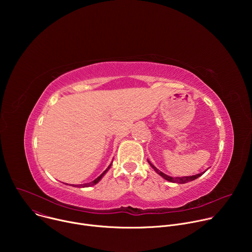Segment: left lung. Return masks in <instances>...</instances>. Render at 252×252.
<instances>
[{
    "label": "left lung",
    "mask_w": 252,
    "mask_h": 252,
    "mask_svg": "<svg viewBox=\"0 0 252 252\" xmlns=\"http://www.w3.org/2000/svg\"><path fill=\"white\" fill-rule=\"evenodd\" d=\"M148 161H149V163L151 164V166L161 176V177H163L165 181H167V182H170V183H174V184H187V183H189V182H191V181H194V179H196L197 177H199L200 175H202L206 170H204L203 172H200V173H197V174H195V175H190V176H182V177H171V176H168V175H166V174H164L163 172H161L160 170H158L154 164H152L151 163V161L148 159Z\"/></svg>",
    "instance_id": "obj_1"
}]
</instances>
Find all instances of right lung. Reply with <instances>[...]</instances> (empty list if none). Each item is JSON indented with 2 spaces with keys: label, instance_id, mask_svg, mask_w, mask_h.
<instances>
[{
  "label": "right lung",
  "instance_id": "1",
  "mask_svg": "<svg viewBox=\"0 0 252 252\" xmlns=\"http://www.w3.org/2000/svg\"><path fill=\"white\" fill-rule=\"evenodd\" d=\"M112 166V163L109 165V167H107L98 177H96L95 179H94V181H93V182H91V183H88V184H85V185H76V186H74V185H71V186H73V187H76V188H89V187H92V186H94V185H96L99 181H100V179H101V177L105 174V172L107 171V170H109L110 169V167Z\"/></svg>",
  "mask_w": 252,
  "mask_h": 252
}]
</instances>
